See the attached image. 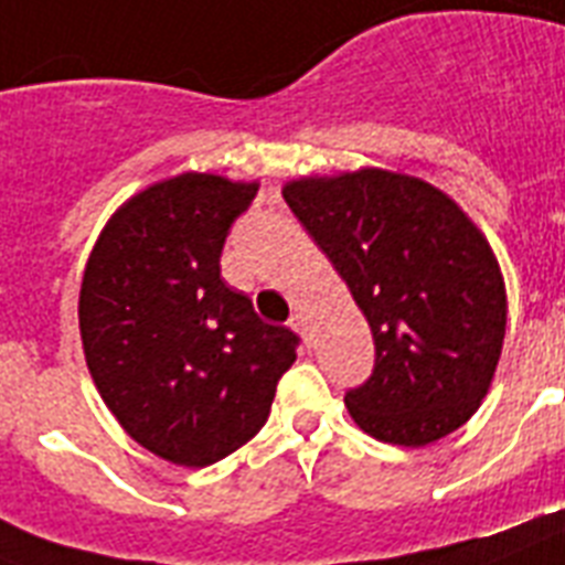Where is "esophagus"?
Returning a JSON list of instances; mask_svg holds the SVG:
<instances>
[{
	"label": "esophagus",
	"instance_id": "34e87169",
	"mask_svg": "<svg viewBox=\"0 0 565 565\" xmlns=\"http://www.w3.org/2000/svg\"><path fill=\"white\" fill-rule=\"evenodd\" d=\"M288 326H291L294 332L300 334V338L306 340V343H309V326H306V317H302V315H291Z\"/></svg>",
	"mask_w": 565,
	"mask_h": 565
}]
</instances>
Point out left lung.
I'll return each mask as SVG.
<instances>
[{
	"label": "left lung",
	"mask_w": 565,
	"mask_h": 565,
	"mask_svg": "<svg viewBox=\"0 0 565 565\" xmlns=\"http://www.w3.org/2000/svg\"><path fill=\"white\" fill-rule=\"evenodd\" d=\"M282 199L343 277L375 340L349 416L390 445L422 447L479 409L505 340L491 245L433 184L390 170L288 181Z\"/></svg>",
	"instance_id": "1"
}]
</instances>
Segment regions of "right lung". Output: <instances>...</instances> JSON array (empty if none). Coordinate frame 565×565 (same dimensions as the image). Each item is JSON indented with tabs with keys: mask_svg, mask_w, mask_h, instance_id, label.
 Listing matches in <instances>:
<instances>
[{
	"mask_svg": "<svg viewBox=\"0 0 565 565\" xmlns=\"http://www.w3.org/2000/svg\"><path fill=\"white\" fill-rule=\"evenodd\" d=\"M259 184L181 172L109 218L81 286L88 372L111 416L161 459L207 468L271 413L300 338L222 279V248Z\"/></svg>",
	"mask_w": 565,
	"mask_h": 565,
	"instance_id": "add662e5",
	"label": "right lung"
}]
</instances>
